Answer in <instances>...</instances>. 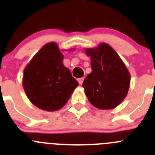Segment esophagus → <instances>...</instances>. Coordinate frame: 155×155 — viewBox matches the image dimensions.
<instances>
[{
  "label": "esophagus",
  "instance_id": "obj_1",
  "mask_svg": "<svg viewBox=\"0 0 155 155\" xmlns=\"http://www.w3.org/2000/svg\"><path fill=\"white\" fill-rule=\"evenodd\" d=\"M83 80H84V78H79V79H77L78 83H79V85H82V84H83Z\"/></svg>",
  "mask_w": 155,
  "mask_h": 155
}]
</instances>
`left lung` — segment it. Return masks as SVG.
I'll return each instance as SVG.
<instances>
[{
    "label": "left lung",
    "instance_id": "8db88e82",
    "mask_svg": "<svg viewBox=\"0 0 155 155\" xmlns=\"http://www.w3.org/2000/svg\"><path fill=\"white\" fill-rule=\"evenodd\" d=\"M91 59L92 72L83 86L88 100L98 109L110 110L117 107L127 94L130 76L117 53L107 43L97 48H86Z\"/></svg>",
    "mask_w": 155,
    "mask_h": 155
}]
</instances>
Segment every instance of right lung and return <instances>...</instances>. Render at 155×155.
<instances>
[{
	"mask_svg": "<svg viewBox=\"0 0 155 155\" xmlns=\"http://www.w3.org/2000/svg\"><path fill=\"white\" fill-rule=\"evenodd\" d=\"M63 55L55 42L45 45L24 71L23 87L38 108L55 111L70 98L78 82L62 64Z\"/></svg>",
	"mask_w": 155,
	"mask_h": 155,
	"instance_id": "obj_1",
	"label": "right lung"
}]
</instances>
